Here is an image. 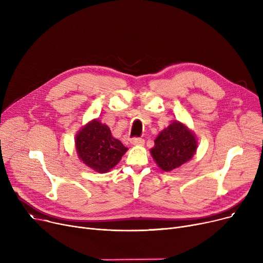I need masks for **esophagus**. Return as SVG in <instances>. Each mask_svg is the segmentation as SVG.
I'll use <instances>...</instances> for the list:
<instances>
[{
	"instance_id": "1",
	"label": "esophagus",
	"mask_w": 263,
	"mask_h": 263,
	"mask_svg": "<svg viewBox=\"0 0 263 263\" xmlns=\"http://www.w3.org/2000/svg\"><path fill=\"white\" fill-rule=\"evenodd\" d=\"M131 144L134 146H143L145 144V141L143 139H137V137H134V139L131 140Z\"/></svg>"
}]
</instances>
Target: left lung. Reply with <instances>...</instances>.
Masks as SVG:
<instances>
[{"mask_svg": "<svg viewBox=\"0 0 263 263\" xmlns=\"http://www.w3.org/2000/svg\"><path fill=\"white\" fill-rule=\"evenodd\" d=\"M197 147L195 133L185 123L174 120L160 132L150 154L162 171L172 172L194 157Z\"/></svg>", "mask_w": 263, "mask_h": 263, "instance_id": "8db88e82", "label": "left lung"}]
</instances>
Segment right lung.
Returning a JSON list of instances; mask_svg holds the SVG:
<instances>
[{"instance_id":"add662e5","label":"right lung","mask_w":263,"mask_h":263,"mask_svg":"<svg viewBox=\"0 0 263 263\" xmlns=\"http://www.w3.org/2000/svg\"><path fill=\"white\" fill-rule=\"evenodd\" d=\"M74 144L79 159L87 167L100 174L114 168L128 150L113 137L106 124L97 118L78 131Z\"/></svg>"}]
</instances>
